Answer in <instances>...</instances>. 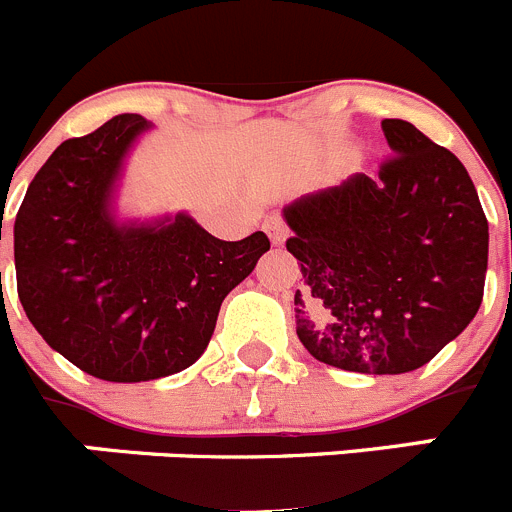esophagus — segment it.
<instances>
[{"instance_id": "1", "label": "esophagus", "mask_w": 512, "mask_h": 512, "mask_svg": "<svg viewBox=\"0 0 512 512\" xmlns=\"http://www.w3.org/2000/svg\"><path fill=\"white\" fill-rule=\"evenodd\" d=\"M264 230L274 243H284L287 238V223L282 220V215H269L264 220Z\"/></svg>"}]
</instances>
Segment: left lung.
<instances>
[{"mask_svg": "<svg viewBox=\"0 0 512 512\" xmlns=\"http://www.w3.org/2000/svg\"><path fill=\"white\" fill-rule=\"evenodd\" d=\"M379 176L284 210L300 261L297 336L318 361L361 374L428 364L472 323L487 274V217L467 169L405 120H382Z\"/></svg>", "mask_w": 512, "mask_h": 512, "instance_id": "8db88e82", "label": "left lung"}]
</instances>
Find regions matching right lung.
Wrapping results in <instances>:
<instances>
[{
	"mask_svg": "<svg viewBox=\"0 0 512 512\" xmlns=\"http://www.w3.org/2000/svg\"><path fill=\"white\" fill-rule=\"evenodd\" d=\"M146 128V117L117 115L63 140L15 217L25 315L48 346L104 382H148L192 366L230 289L269 251L261 230L220 241L189 215L117 225L112 184Z\"/></svg>",
	"mask_w": 512,
	"mask_h": 512,
	"instance_id": "obj_1",
	"label": "right lung"
}]
</instances>
